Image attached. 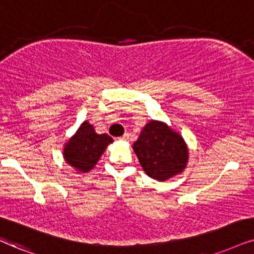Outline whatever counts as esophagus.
Masks as SVG:
<instances>
[{"instance_id":"esophagus-1","label":"esophagus","mask_w":254,"mask_h":254,"mask_svg":"<svg viewBox=\"0 0 254 254\" xmlns=\"http://www.w3.org/2000/svg\"><path fill=\"white\" fill-rule=\"evenodd\" d=\"M118 139H120V140H127V139H129V133H124L123 136L118 138Z\"/></svg>"}]
</instances>
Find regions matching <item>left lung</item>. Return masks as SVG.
I'll return each instance as SVG.
<instances>
[{"label":"left lung","mask_w":254,"mask_h":254,"mask_svg":"<svg viewBox=\"0 0 254 254\" xmlns=\"http://www.w3.org/2000/svg\"><path fill=\"white\" fill-rule=\"evenodd\" d=\"M132 149L146 175L158 182L182 173L189 162L184 138L160 121L151 120L145 124Z\"/></svg>","instance_id":"obj_1"}]
</instances>
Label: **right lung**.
<instances>
[{
  "label": "right lung",
  "instance_id": "1",
  "mask_svg": "<svg viewBox=\"0 0 254 254\" xmlns=\"http://www.w3.org/2000/svg\"><path fill=\"white\" fill-rule=\"evenodd\" d=\"M114 139L107 133L99 134L94 125L84 121L64 144L63 158L79 173H88L95 168L109 144Z\"/></svg>",
  "mask_w": 254,
  "mask_h": 254
}]
</instances>
